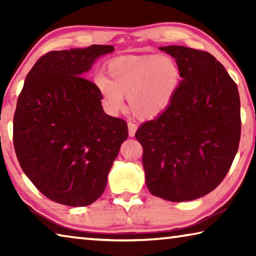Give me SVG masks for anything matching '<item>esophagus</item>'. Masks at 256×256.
<instances>
[{
	"label": "esophagus",
	"mask_w": 256,
	"mask_h": 256,
	"mask_svg": "<svg viewBox=\"0 0 256 256\" xmlns=\"http://www.w3.org/2000/svg\"><path fill=\"white\" fill-rule=\"evenodd\" d=\"M128 136L131 138L134 136V134H136V131L138 130V125L134 124L133 122H128Z\"/></svg>",
	"instance_id": "1"
}]
</instances>
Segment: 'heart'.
<instances>
[{
  "mask_svg": "<svg viewBox=\"0 0 256 256\" xmlns=\"http://www.w3.org/2000/svg\"><path fill=\"white\" fill-rule=\"evenodd\" d=\"M107 76H98L96 84L108 110L118 112L128 107L138 118H154L170 105L180 88L178 64L170 56L148 54L120 56L106 68Z\"/></svg>",
  "mask_w": 256,
  "mask_h": 256,
  "instance_id": "b5f03b06",
  "label": "heart"
}]
</instances>
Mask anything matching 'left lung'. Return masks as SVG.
<instances>
[{
    "mask_svg": "<svg viewBox=\"0 0 256 256\" xmlns=\"http://www.w3.org/2000/svg\"><path fill=\"white\" fill-rule=\"evenodd\" d=\"M160 50L176 60L182 81L166 110L136 133L144 148L146 184L164 200H196L214 190L230 170L240 138V94L208 52Z\"/></svg>",
    "mask_w": 256,
    "mask_h": 256,
    "instance_id": "8db88e82",
    "label": "left lung"
}]
</instances>
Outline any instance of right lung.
Instances as JSON below:
<instances>
[{
  "instance_id": "obj_1",
  "label": "right lung",
  "mask_w": 256,
  "mask_h": 256,
  "mask_svg": "<svg viewBox=\"0 0 256 256\" xmlns=\"http://www.w3.org/2000/svg\"><path fill=\"white\" fill-rule=\"evenodd\" d=\"M110 45L50 52L26 76L14 118V144L21 168L50 200L92 204L128 138V124L107 115L102 96L84 78Z\"/></svg>"
}]
</instances>
